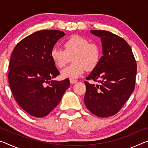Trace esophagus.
<instances>
[{
	"label": "esophagus",
	"instance_id": "obj_1",
	"mask_svg": "<svg viewBox=\"0 0 148 148\" xmlns=\"http://www.w3.org/2000/svg\"><path fill=\"white\" fill-rule=\"evenodd\" d=\"M77 82V80H76V79H72V78H70V84H75Z\"/></svg>",
	"mask_w": 148,
	"mask_h": 148
}]
</instances>
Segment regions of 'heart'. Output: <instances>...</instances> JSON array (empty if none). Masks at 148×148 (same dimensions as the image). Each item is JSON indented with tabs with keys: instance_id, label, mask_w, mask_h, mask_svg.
<instances>
[{
	"instance_id": "heart-1",
	"label": "heart",
	"mask_w": 148,
	"mask_h": 148,
	"mask_svg": "<svg viewBox=\"0 0 148 148\" xmlns=\"http://www.w3.org/2000/svg\"><path fill=\"white\" fill-rule=\"evenodd\" d=\"M64 50L53 47L50 56L56 66L62 69L71 58L73 63L61 72L63 78H78L84 71L90 72L99 65L101 58V49L96 43H90L85 37L73 36L63 43Z\"/></svg>"
}]
</instances>
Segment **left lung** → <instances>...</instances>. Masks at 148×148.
<instances>
[{
	"label": "left lung",
	"mask_w": 148,
	"mask_h": 148,
	"mask_svg": "<svg viewBox=\"0 0 148 148\" xmlns=\"http://www.w3.org/2000/svg\"><path fill=\"white\" fill-rule=\"evenodd\" d=\"M101 37L103 56L99 65L85 81L84 103L90 112L99 117L116 114L135 88L137 64L130 45L125 39L105 30H91Z\"/></svg>",
	"instance_id": "1"
}]
</instances>
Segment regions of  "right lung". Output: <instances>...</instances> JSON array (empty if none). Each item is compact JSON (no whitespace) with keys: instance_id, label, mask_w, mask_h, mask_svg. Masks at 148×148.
<instances>
[{"instance_id":"right-lung-1","label":"right lung","mask_w":148,"mask_h":148,"mask_svg":"<svg viewBox=\"0 0 148 148\" xmlns=\"http://www.w3.org/2000/svg\"><path fill=\"white\" fill-rule=\"evenodd\" d=\"M59 30H41L16 45L9 64L8 82L18 104L36 117L47 115L59 103L70 81L53 80L59 71L51 59V50L64 36Z\"/></svg>"}]
</instances>
